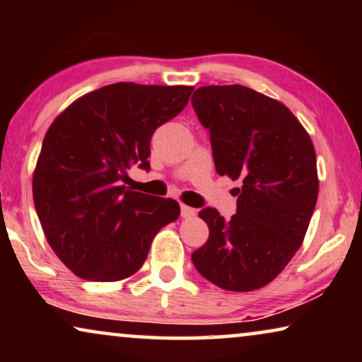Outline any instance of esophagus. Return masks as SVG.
<instances>
[{
    "label": "esophagus",
    "mask_w": 362,
    "mask_h": 362,
    "mask_svg": "<svg viewBox=\"0 0 362 362\" xmlns=\"http://www.w3.org/2000/svg\"><path fill=\"white\" fill-rule=\"evenodd\" d=\"M194 216H196V209H192V207L186 204H181V217L187 219V217H194Z\"/></svg>",
    "instance_id": "1"
}]
</instances>
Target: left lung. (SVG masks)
Wrapping results in <instances>:
<instances>
[{"instance_id": "8db88e82", "label": "left lung", "mask_w": 362, "mask_h": 362, "mask_svg": "<svg viewBox=\"0 0 362 362\" xmlns=\"http://www.w3.org/2000/svg\"><path fill=\"white\" fill-rule=\"evenodd\" d=\"M191 102L211 133L217 173L242 182L229 221L212 207L199 212L209 239L192 264L219 288L259 290L308 230L320 189L313 141L288 107L249 87H199Z\"/></svg>"}]
</instances>
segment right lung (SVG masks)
<instances>
[{"label": "right lung", "mask_w": 362, "mask_h": 362, "mask_svg": "<svg viewBox=\"0 0 362 362\" xmlns=\"http://www.w3.org/2000/svg\"><path fill=\"white\" fill-rule=\"evenodd\" d=\"M194 87L117 82L59 113L44 136L33 197L44 235L69 270L118 281L140 270L155 235L180 216L170 197L127 189L128 168H150V141Z\"/></svg>", "instance_id": "1"}]
</instances>
